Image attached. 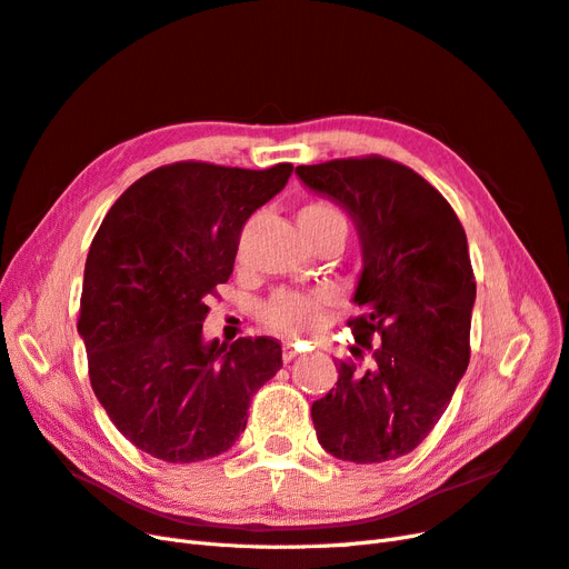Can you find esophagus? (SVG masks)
Instances as JSON below:
<instances>
[{
    "mask_svg": "<svg viewBox=\"0 0 569 569\" xmlns=\"http://www.w3.org/2000/svg\"><path fill=\"white\" fill-rule=\"evenodd\" d=\"M299 356V351L291 347V343H284V351H282V358H284V363H291V360H295Z\"/></svg>",
    "mask_w": 569,
    "mask_h": 569,
    "instance_id": "obj_1",
    "label": "esophagus"
}]
</instances>
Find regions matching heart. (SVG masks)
Segmentation results:
<instances>
[{
  "mask_svg": "<svg viewBox=\"0 0 569 569\" xmlns=\"http://www.w3.org/2000/svg\"><path fill=\"white\" fill-rule=\"evenodd\" d=\"M341 218L332 206L327 203H311L299 213V220H332ZM322 295H303V291H278L272 295L263 308H261V320L270 327L272 332H280L284 337H299L311 332L313 327L322 320Z\"/></svg>",
  "mask_w": 569,
  "mask_h": 569,
  "instance_id": "b5f03b06",
  "label": "heart"
}]
</instances>
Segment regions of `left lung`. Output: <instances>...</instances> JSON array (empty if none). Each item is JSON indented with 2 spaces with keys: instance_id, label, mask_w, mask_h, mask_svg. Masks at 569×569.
Returning <instances> with one entry per match:
<instances>
[{
  "instance_id": "left-lung-1",
  "label": "left lung",
  "mask_w": 569,
  "mask_h": 569,
  "mask_svg": "<svg viewBox=\"0 0 569 569\" xmlns=\"http://www.w3.org/2000/svg\"><path fill=\"white\" fill-rule=\"evenodd\" d=\"M311 192L353 220L363 253L349 320L366 366H337V387L313 401L322 449L356 465L418 449L470 363L477 284L468 237L437 189L401 163L366 157L299 166ZM377 336L380 348H370Z\"/></svg>"
}]
</instances>
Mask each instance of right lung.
<instances>
[{"instance_id": "add662e5", "label": "right lung", "mask_w": 569, "mask_h": 569, "mask_svg": "<svg viewBox=\"0 0 569 569\" xmlns=\"http://www.w3.org/2000/svg\"><path fill=\"white\" fill-rule=\"evenodd\" d=\"M291 163L266 170L182 161L130 184L84 263L78 335L107 416L166 462L226 453L253 393L282 368L270 337L203 339V299L230 280L239 232L282 192Z\"/></svg>"}]
</instances>
